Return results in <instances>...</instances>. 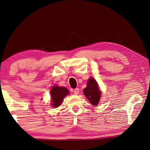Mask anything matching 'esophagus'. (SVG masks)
Listing matches in <instances>:
<instances>
[{"mask_svg": "<svg viewBox=\"0 0 150 150\" xmlns=\"http://www.w3.org/2000/svg\"><path fill=\"white\" fill-rule=\"evenodd\" d=\"M79 89L78 88H75V89L74 90V93L75 94H78L79 93Z\"/></svg>", "mask_w": 150, "mask_h": 150, "instance_id": "esophagus-1", "label": "esophagus"}]
</instances>
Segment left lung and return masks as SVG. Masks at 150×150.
<instances>
[{
    "label": "left lung",
    "mask_w": 150,
    "mask_h": 150,
    "mask_svg": "<svg viewBox=\"0 0 150 150\" xmlns=\"http://www.w3.org/2000/svg\"><path fill=\"white\" fill-rule=\"evenodd\" d=\"M83 93L91 104L94 106L98 104L102 92L96 81L93 78H90L88 79L87 87L83 89Z\"/></svg>",
    "instance_id": "1"
}]
</instances>
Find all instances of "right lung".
I'll list each match as a JSON object with an SVG mask.
<instances>
[{
	"instance_id": "obj_1",
	"label": "right lung",
	"mask_w": 150,
	"mask_h": 150,
	"mask_svg": "<svg viewBox=\"0 0 150 150\" xmlns=\"http://www.w3.org/2000/svg\"><path fill=\"white\" fill-rule=\"evenodd\" d=\"M69 91L66 87L54 85L50 90L52 106L56 108L61 105L63 98L67 94H69Z\"/></svg>"
}]
</instances>
